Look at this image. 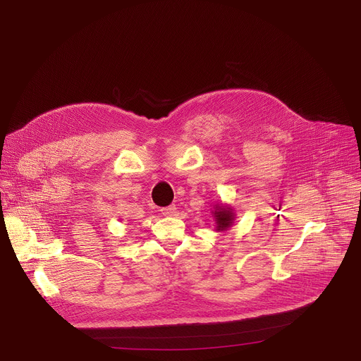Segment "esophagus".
I'll list each match as a JSON object with an SVG mask.
<instances>
[{"mask_svg": "<svg viewBox=\"0 0 361 361\" xmlns=\"http://www.w3.org/2000/svg\"><path fill=\"white\" fill-rule=\"evenodd\" d=\"M176 205H169V207H164V209H161L160 212H161V214L163 216H174L176 214Z\"/></svg>", "mask_w": 361, "mask_h": 361, "instance_id": "34e87169", "label": "esophagus"}]
</instances>
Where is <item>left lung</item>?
Masks as SVG:
<instances>
[{"mask_svg":"<svg viewBox=\"0 0 361 361\" xmlns=\"http://www.w3.org/2000/svg\"><path fill=\"white\" fill-rule=\"evenodd\" d=\"M214 219H216V228L217 231H226L230 228L234 223V213L233 209L228 207V205L217 204L214 209Z\"/></svg>","mask_w":361,"mask_h":361,"instance_id":"obj_1","label":"left lung"}]
</instances>
